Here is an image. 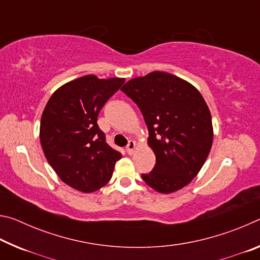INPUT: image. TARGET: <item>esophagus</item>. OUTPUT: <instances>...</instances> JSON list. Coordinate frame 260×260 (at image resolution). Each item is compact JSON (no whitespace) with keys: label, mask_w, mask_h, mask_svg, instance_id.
I'll list each match as a JSON object with an SVG mask.
<instances>
[{"label":"esophagus","mask_w":260,"mask_h":260,"mask_svg":"<svg viewBox=\"0 0 260 260\" xmlns=\"http://www.w3.org/2000/svg\"><path fill=\"white\" fill-rule=\"evenodd\" d=\"M135 150V142L134 141H128V144L126 147V151L128 155H133V152Z\"/></svg>","instance_id":"esophagus-1"}]
</instances>
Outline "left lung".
<instances>
[{
    "instance_id": "obj_1",
    "label": "left lung",
    "mask_w": 260,
    "mask_h": 260,
    "mask_svg": "<svg viewBox=\"0 0 260 260\" xmlns=\"http://www.w3.org/2000/svg\"><path fill=\"white\" fill-rule=\"evenodd\" d=\"M121 90L142 112L156 165L142 179L161 193L191 181L212 147L213 128L203 96L190 83L167 72L134 78Z\"/></svg>"
}]
</instances>
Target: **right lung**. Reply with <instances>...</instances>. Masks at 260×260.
Listing matches in <instances>:
<instances>
[{
    "instance_id": "right-lung-1",
    "label": "right lung",
    "mask_w": 260,
    "mask_h": 260,
    "mask_svg": "<svg viewBox=\"0 0 260 260\" xmlns=\"http://www.w3.org/2000/svg\"><path fill=\"white\" fill-rule=\"evenodd\" d=\"M124 79L85 76L65 83L48 101L40 124V141L48 162L61 181L93 192L112 177L121 153L105 141L98 117Z\"/></svg>"
}]
</instances>
